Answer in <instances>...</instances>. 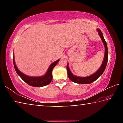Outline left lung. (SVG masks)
<instances>
[{
	"label": "left lung",
	"mask_w": 123,
	"mask_h": 123,
	"mask_svg": "<svg viewBox=\"0 0 123 123\" xmlns=\"http://www.w3.org/2000/svg\"><path fill=\"white\" fill-rule=\"evenodd\" d=\"M97 31H98L99 36L100 37L101 41L103 42L104 47H105V55H104L103 63H102L100 67L99 68V69L98 70L97 72H95L94 74H92L91 75H89L86 77H79L76 75H74L72 73V72L70 71L69 68V66H68V64L67 63V70L68 76L70 80L73 82L79 84H91V83H92L93 82H94V81L96 80L97 79H98L99 77L103 74L104 70L105 69L108 60V49L107 43L106 42L105 39L104 38L103 33L101 31V30H100L99 29H97Z\"/></svg>",
	"instance_id": "1"
}]
</instances>
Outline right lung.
I'll use <instances>...</instances> for the list:
<instances>
[{"label":"right lung","instance_id":"1","mask_svg":"<svg viewBox=\"0 0 123 123\" xmlns=\"http://www.w3.org/2000/svg\"><path fill=\"white\" fill-rule=\"evenodd\" d=\"M60 59L56 60V61L54 62L50 65L48 69L44 75L41 76H30L23 73L20 70L18 69L16 65L15 61H14V55L13 56V64L17 73L19 75L24 81L25 82L30 86L33 87H43L48 85L51 82L52 79H53V75H52V71H53V68H54L56 64L59 62Z\"/></svg>","mask_w":123,"mask_h":123}]
</instances>
